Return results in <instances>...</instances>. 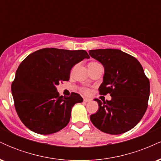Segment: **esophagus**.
I'll return each mask as SVG.
<instances>
[{
    "instance_id": "esophagus-1",
    "label": "esophagus",
    "mask_w": 161,
    "mask_h": 161,
    "mask_svg": "<svg viewBox=\"0 0 161 161\" xmlns=\"http://www.w3.org/2000/svg\"><path fill=\"white\" fill-rule=\"evenodd\" d=\"M83 101H84V102H88V101H91V99L87 98V97H85Z\"/></svg>"
}]
</instances>
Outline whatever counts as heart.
I'll list each match as a JSON object with an SVG mask.
<instances>
[{
  "instance_id": "obj_1",
  "label": "heart",
  "mask_w": 161,
  "mask_h": 161,
  "mask_svg": "<svg viewBox=\"0 0 161 161\" xmlns=\"http://www.w3.org/2000/svg\"><path fill=\"white\" fill-rule=\"evenodd\" d=\"M97 63H95V62H93V63H91V64H89V65L88 66H95V65H97ZM81 92H83L84 94H88L89 93V89L87 88H85V87H83V88H81Z\"/></svg>"
}]
</instances>
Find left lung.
<instances>
[{
	"label": "left lung",
	"instance_id": "left-lung-1",
	"mask_svg": "<svg viewBox=\"0 0 161 161\" xmlns=\"http://www.w3.org/2000/svg\"><path fill=\"white\" fill-rule=\"evenodd\" d=\"M89 55L104 67L100 95L110 94V101L98 103L97 113L90 116L96 128L105 133L119 135L139 123L147 108L150 82L136 57L118 49L89 51Z\"/></svg>",
	"mask_w": 161,
	"mask_h": 161
}]
</instances>
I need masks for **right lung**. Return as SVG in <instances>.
<instances>
[{"label":"right lung","mask_w":161,"mask_h":161,"mask_svg":"<svg viewBox=\"0 0 161 161\" xmlns=\"http://www.w3.org/2000/svg\"><path fill=\"white\" fill-rule=\"evenodd\" d=\"M85 58L84 50L42 48L25 57L16 70L11 85L16 111L32 132L55 133L69 123L72 108L82 102L80 95L60 96L56 86L69 79L70 70Z\"/></svg>","instance_id":"obj_1"}]
</instances>
